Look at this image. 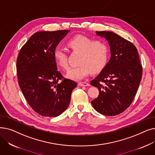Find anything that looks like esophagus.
I'll return each instance as SVG.
<instances>
[{"label": "esophagus", "mask_w": 155, "mask_h": 155, "mask_svg": "<svg viewBox=\"0 0 155 155\" xmlns=\"http://www.w3.org/2000/svg\"><path fill=\"white\" fill-rule=\"evenodd\" d=\"M78 85L80 86H84V87H87V86H89V84L87 83V82H80L78 83Z\"/></svg>", "instance_id": "34e87169"}]
</instances>
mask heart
Instances as JSON below:
<instances>
[{
    "mask_svg": "<svg viewBox=\"0 0 155 155\" xmlns=\"http://www.w3.org/2000/svg\"><path fill=\"white\" fill-rule=\"evenodd\" d=\"M67 45L73 51L80 53L78 59L79 65L71 68L67 77L73 80H81L91 71L97 73L107 64L109 57V48L102 40H95L88 36L77 35L71 38ZM54 60L60 68L67 70L68 68V56L63 50L56 48L53 52Z\"/></svg>",
    "mask_w": 155,
    "mask_h": 155,
    "instance_id": "b5f03b06",
    "label": "heart"
}]
</instances>
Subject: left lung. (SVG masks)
Returning <instances> with one entry per match:
<instances>
[{
	"mask_svg": "<svg viewBox=\"0 0 155 155\" xmlns=\"http://www.w3.org/2000/svg\"><path fill=\"white\" fill-rule=\"evenodd\" d=\"M96 35L108 41L110 59L91 81V85L99 91L92 105L102 115L116 116L132 103L141 82L143 68L137 49L132 43L110 31H96Z\"/></svg>",
	"mask_w": 155,
	"mask_h": 155,
	"instance_id": "8db88e82",
	"label": "left lung"
}]
</instances>
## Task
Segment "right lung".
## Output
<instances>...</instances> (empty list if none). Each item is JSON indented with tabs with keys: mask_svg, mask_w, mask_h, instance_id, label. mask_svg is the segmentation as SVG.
<instances>
[{
	"mask_svg": "<svg viewBox=\"0 0 155 155\" xmlns=\"http://www.w3.org/2000/svg\"><path fill=\"white\" fill-rule=\"evenodd\" d=\"M69 31L37 32L24 45L18 57L16 68L21 90L32 109L42 116L62 114L77 85L70 79H62L53 57L57 45Z\"/></svg>",
	"mask_w": 155,
	"mask_h": 155,
	"instance_id": "add662e5",
	"label": "right lung"
}]
</instances>
